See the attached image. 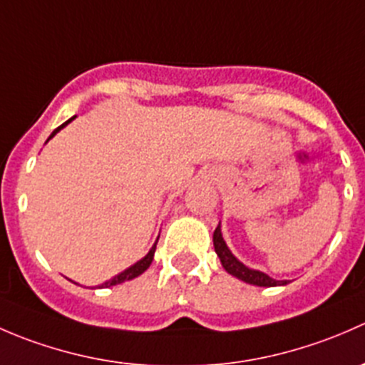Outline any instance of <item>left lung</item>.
I'll use <instances>...</instances> for the list:
<instances>
[{
    "mask_svg": "<svg viewBox=\"0 0 365 365\" xmlns=\"http://www.w3.org/2000/svg\"><path fill=\"white\" fill-rule=\"evenodd\" d=\"M213 247H215L217 256L220 257V263H222V267L226 268L227 274L242 279L244 282H249V284H254V286H267V288L288 284L286 281H275V279L268 277V275L263 274V272L251 270V268H247L245 264H242L240 261L231 254L230 249H227L226 242H224L222 238V233H220V224L215 227V231H213Z\"/></svg>",
    "mask_w": 365,
    "mask_h": 365,
    "instance_id": "8db88e82",
    "label": "left lung"
}]
</instances>
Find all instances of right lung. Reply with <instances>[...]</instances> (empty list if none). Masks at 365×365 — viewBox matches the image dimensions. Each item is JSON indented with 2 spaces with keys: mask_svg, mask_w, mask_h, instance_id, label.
Segmentation results:
<instances>
[{
  "mask_svg": "<svg viewBox=\"0 0 365 365\" xmlns=\"http://www.w3.org/2000/svg\"><path fill=\"white\" fill-rule=\"evenodd\" d=\"M72 120H73V118H70V120H67V121H65V123H63V125H60V127H58V128H54V132H53V134H51V135H49V139H51V138H53V135H54V134H56V132H58V130H60V128H63V127H65V125H67V123H70V121H72ZM49 139H47V141H49ZM155 249H157V242H155V244H153V247H152V249H150V252H148V254H146V256H145V257H143V259H141V261H138V263H135V264H132V267H130V268H127V270H125V272H121V274H120V275H116V277H114V279H111V281L104 282V284H102V288H109V286H114V284H120V282H125V281H130V279H134V277H138V275H141V274H143V272H145V270H146V268H148V267H150V264H152V261H153V254H155Z\"/></svg>",
  "mask_w": 365,
  "mask_h": 365,
  "instance_id": "right-lung-1",
  "label": "right lung"
}]
</instances>
